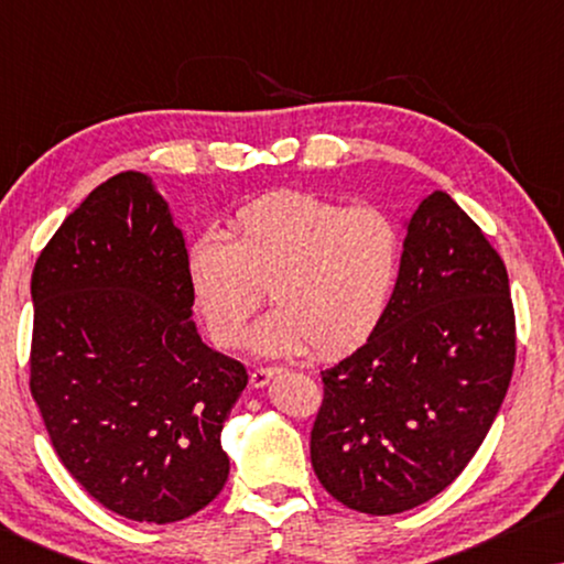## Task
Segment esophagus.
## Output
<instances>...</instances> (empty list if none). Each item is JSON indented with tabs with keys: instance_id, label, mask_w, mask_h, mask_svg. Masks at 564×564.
Masks as SVG:
<instances>
[{
	"instance_id": "34e87169",
	"label": "esophagus",
	"mask_w": 564,
	"mask_h": 564,
	"mask_svg": "<svg viewBox=\"0 0 564 564\" xmlns=\"http://www.w3.org/2000/svg\"><path fill=\"white\" fill-rule=\"evenodd\" d=\"M280 372H282L280 367H257V369H251V375H249L251 388H264V384H269V380H272V377H276Z\"/></svg>"
}]
</instances>
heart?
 I'll use <instances>...</instances> for the list:
<instances>
[{"mask_svg": "<svg viewBox=\"0 0 564 564\" xmlns=\"http://www.w3.org/2000/svg\"><path fill=\"white\" fill-rule=\"evenodd\" d=\"M403 234L375 205L280 189L236 213L230 238L205 234L184 259L192 307L223 349L246 341L264 303L274 311L253 328L264 357H326L357 349L380 328L395 295Z\"/></svg>", "mask_w": 564, "mask_h": 564, "instance_id": "b5f03b06", "label": "heart"}]
</instances>
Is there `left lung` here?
<instances>
[{
	"label": "left lung",
	"instance_id": "1",
	"mask_svg": "<svg viewBox=\"0 0 564 564\" xmlns=\"http://www.w3.org/2000/svg\"><path fill=\"white\" fill-rule=\"evenodd\" d=\"M395 295L365 346L323 377L311 459L354 511L390 516L457 480L503 405L516 318L503 259L436 189L405 220Z\"/></svg>",
	"mask_w": 564,
	"mask_h": 564
}]
</instances>
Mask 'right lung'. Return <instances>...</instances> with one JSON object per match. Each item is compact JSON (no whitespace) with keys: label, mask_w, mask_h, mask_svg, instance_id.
<instances>
[{"label":"right lung","mask_w":564,"mask_h":564,"mask_svg":"<svg viewBox=\"0 0 564 564\" xmlns=\"http://www.w3.org/2000/svg\"><path fill=\"white\" fill-rule=\"evenodd\" d=\"M182 230L149 174L99 184L35 261L30 392L76 482L130 521L223 490V423L249 375L192 321Z\"/></svg>","instance_id":"right-lung-1"}]
</instances>
